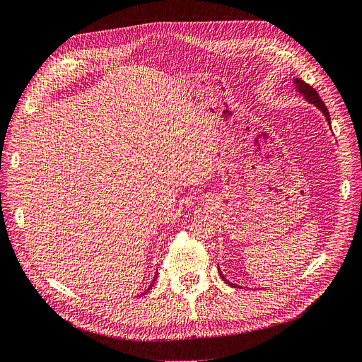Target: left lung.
Listing matches in <instances>:
<instances>
[{
  "label": "left lung",
  "mask_w": 362,
  "mask_h": 362,
  "mask_svg": "<svg viewBox=\"0 0 362 362\" xmlns=\"http://www.w3.org/2000/svg\"><path fill=\"white\" fill-rule=\"evenodd\" d=\"M294 84H296V87H298V92L305 96L306 101H310L311 104H314L317 108H319V110L325 115V117H326V120H327V124L331 125L329 112H327V107H326L325 103L322 101V98L319 96V93H317V90L313 89V87H311L310 84H306L305 81H302V80H299V78H294ZM221 278H222L226 284H229V286H233V287H237V288H238V286H235V284L226 281L225 276L222 275V273H221Z\"/></svg>",
  "instance_id": "8db88e82"
}]
</instances>
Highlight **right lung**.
Returning <instances> with one entry per match:
<instances>
[{
	"label": "right lung",
	"mask_w": 362,
	"mask_h": 362,
	"mask_svg": "<svg viewBox=\"0 0 362 362\" xmlns=\"http://www.w3.org/2000/svg\"><path fill=\"white\" fill-rule=\"evenodd\" d=\"M156 278H157V276H156ZM156 278H154V281H156ZM154 281L151 282V286H149V288H148V290H151V288H152V284H154ZM148 290H146V291H148ZM146 291H145V293H146ZM145 293H144V294H145Z\"/></svg>",
	"instance_id": "add662e5"
}]
</instances>
